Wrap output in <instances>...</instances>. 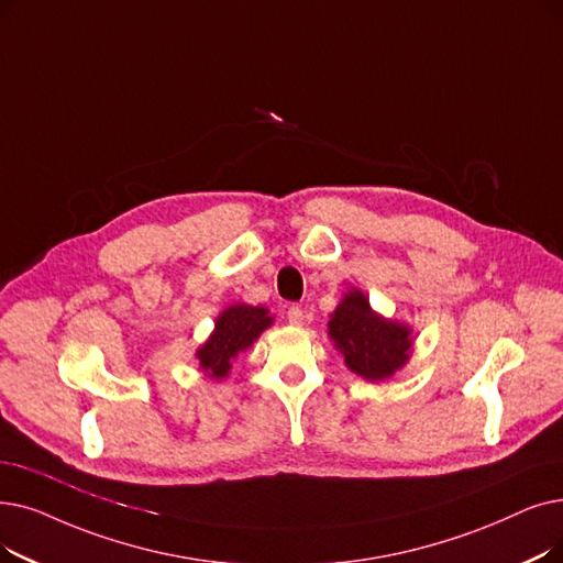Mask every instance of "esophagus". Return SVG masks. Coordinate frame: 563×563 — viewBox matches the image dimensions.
Wrapping results in <instances>:
<instances>
[{
  "mask_svg": "<svg viewBox=\"0 0 563 563\" xmlns=\"http://www.w3.org/2000/svg\"><path fill=\"white\" fill-rule=\"evenodd\" d=\"M287 320H289V324L301 327V324H303V310H301L299 306H289V310H287Z\"/></svg>",
  "mask_w": 563,
  "mask_h": 563,
  "instance_id": "34e87169",
  "label": "esophagus"
}]
</instances>
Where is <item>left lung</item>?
Returning a JSON list of instances; mask_svg holds the SVG:
<instances>
[{"mask_svg":"<svg viewBox=\"0 0 563 563\" xmlns=\"http://www.w3.org/2000/svg\"><path fill=\"white\" fill-rule=\"evenodd\" d=\"M329 338L347 368L368 382L396 375L411 354V329L377 314L361 289L347 291L331 312Z\"/></svg>","mask_w":563,"mask_h":563,"instance_id":"1","label":"left lung"}]
</instances>
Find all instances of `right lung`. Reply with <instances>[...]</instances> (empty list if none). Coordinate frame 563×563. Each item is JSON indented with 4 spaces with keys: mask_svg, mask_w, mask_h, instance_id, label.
Segmentation results:
<instances>
[{
    "mask_svg": "<svg viewBox=\"0 0 563 563\" xmlns=\"http://www.w3.org/2000/svg\"><path fill=\"white\" fill-rule=\"evenodd\" d=\"M272 324L274 317H268V310L262 306L234 303L225 308L216 317V329L209 340L195 352L200 361V368L213 379L228 377L232 361L241 352H246L260 338V333Z\"/></svg>",
    "mask_w": 563,
    "mask_h": 563,
    "instance_id": "add662e5",
    "label": "right lung"
}]
</instances>
